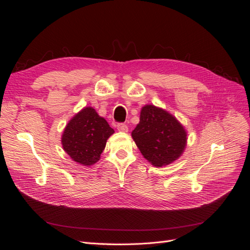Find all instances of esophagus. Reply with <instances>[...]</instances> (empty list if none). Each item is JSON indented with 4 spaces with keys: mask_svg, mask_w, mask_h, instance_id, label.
I'll return each instance as SVG.
<instances>
[{
    "mask_svg": "<svg viewBox=\"0 0 250 250\" xmlns=\"http://www.w3.org/2000/svg\"><path fill=\"white\" fill-rule=\"evenodd\" d=\"M117 129L119 131H123V132H127L128 131V127L126 124H123V123H119L117 124Z\"/></svg>",
    "mask_w": 250,
    "mask_h": 250,
    "instance_id": "obj_1",
    "label": "esophagus"
}]
</instances>
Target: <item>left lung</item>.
Returning a JSON list of instances; mask_svg holds the SVG:
<instances>
[{"label": "left lung", "mask_w": 250, "mask_h": 250, "mask_svg": "<svg viewBox=\"0 0 250 250\" xmlns=\"http://www.w3.org/2000/svg\"><path fill=\"white\" fill-rule=\"evenodd\" d=\"M141 153L154 167L176 161L187 145V131L167 110L154 105L142 107L140 123L131 132Z\"/></svg>", "instance_id": "obj_1"}]
</instances>
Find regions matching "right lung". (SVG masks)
Segmentation results:
<instances>
[{"instance_id":"add662e5","label":"right lung","mask_w":250,"mask_h":250,"mask_svg":"<svg viewBox=\"0 0 250 250\" xmlns=\"http://www.w3.org/2000/svg\"><path fill=\"white\" fill-rule=\"evenodd\" d=\"M115 130L93 107L76 113L64 128L62 144L74 162L92 166L100 160L106 142Z\"/></svg>"}]
</instances>
